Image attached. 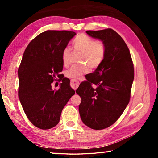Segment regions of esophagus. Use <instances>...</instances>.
<instances>
[{"label":"esophagus","mask_w":158,"mask_h":158,"mask_svg":"<svg viewBox=\"0 0 158 158\" xmlns=\"http://www.w3.org/2000/svg\"><path fill=\"white\" fill-rule=\"evenodd\" d=\"M70 85L72 88H73L74 90H76L79 85V81L75 79H72L70 81Z\"/></svg>","instance_id":"1"}]
</instances>
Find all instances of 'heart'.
<instances>
[{
  "label": "heart",
  "mask_w": 158,
  "mask_h": 158,
  "mask_svg": "<svg viewBox=\"0 0 158 158\" xmlns=\"http://www.w3.org/2000/svg\"><path fill=\"white\" fill-rule=\"evenodd\" d=\"M73 47L74 51L81 53L80 57L81 65H73L66 71L65 75L68 78L79 79L83 74L89 72L90 68H98L105 59L106 47L101 40H95L86 35L80 34L73 41ZM71 52L69 48H65L62 52L63 65L68 66L70 63Z\"/></svg>",
  "instance_id": "obj_1"
}]
</instances>
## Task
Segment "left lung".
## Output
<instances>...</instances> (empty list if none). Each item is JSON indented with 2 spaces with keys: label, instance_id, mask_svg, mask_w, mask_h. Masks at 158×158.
Here are the masks:
<instances>
[{
  "label": "left lung",
  "instance_id": "left-lung-1",
  "mask_svg": "<svg viewBox=\"0 0 158 158\" xmlns=\"http://www.w3.org/2000/svg\"><path fill=\"white\" fill-rule=\"evenodd\" d=\"M86 33L105 43L106 54L102 63L76 90L81 98L79 111L85 125L102 130L113 125L129 103L134 66L127 44L116 31L107 28Z\"/></svg>",
  "mask_w": 158,
  "mask_h": 158
}]
</instances>
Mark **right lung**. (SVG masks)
<instances>
[{
  "instance_id": "right-lung-1",
  "label": "right lung",
  "mask_w": 158,
  "mask_h": 158,
  "mask_svg": "<svg viewBox=\"0 0 158 158\" xmlns=\"http://www.w3.org/2000/svg\"><path fill=\"white\" fill-rule=\"evenodd\" d=\"M73 31H47L26 47L18 69L19 98L26 116L35 126L51 129L60 121L63 109L75 91L63 70L62 52L75 35ZM58 76L62 81L53 91L50 84Z\"/></svg>"
}]
</instances>
